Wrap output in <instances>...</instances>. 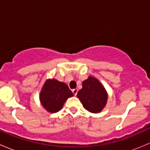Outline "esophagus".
<instances>
[{"label": "esophagus", "mask_w": 150, "mask_h": 150, "mask_svg": "<svg viewBox=\"0 0 150 150\" xmlns=\"http://www.w3.org/2000/svg\"><path fill=\"white\" fill-rule=\"evenodd\" d=\"M72 93H73V94L75 95V96H76L77 93H78V89L77 88L73 89V90H72Z\"/></svg>", "instance_id": "obj_1"}]
</instances>
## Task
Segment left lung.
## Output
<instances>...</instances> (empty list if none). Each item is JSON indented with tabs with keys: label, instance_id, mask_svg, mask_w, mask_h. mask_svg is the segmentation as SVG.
<instances>
[{
	"label": "left lung",
	"instance_id": "8db88e82",
	"mask_svg": "<svg viewBox=\"0 0 150 150\" xmlns=\"http://www.w3.org/2000/svg\"><path fill=\"white\" fill-rule=\"evenodd\" d=\"M77 96L86 110L92 113L100 112L107 103L108 95L105 88L96 78L89 76L83 82L82 89Z\"/></svg>",
	"mask_w": 150,
	"mask_h": 150
}]
</instances>
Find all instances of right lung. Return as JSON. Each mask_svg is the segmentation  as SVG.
Returning a JSON list of instances; mask_svg holds the SVG:
<instances>
[{
  "label": "right lung",
  "mask_w": 150,
  "mask_h": 150,
  "mask_svg": "<svg viewBox=\"0 0 150 150\" xmlns=\"http://www.w3.org/2000/svg\"><path fill=\"white\" fill-rule=\"evenodd\" d=\"M73 96L72 92L64 83L55 79H48L42 88L40 100L47 111L54 113L59 111L67 99Z\"/></svg>",
  "instance_id": "right-lung-1"
}]
</instances>
